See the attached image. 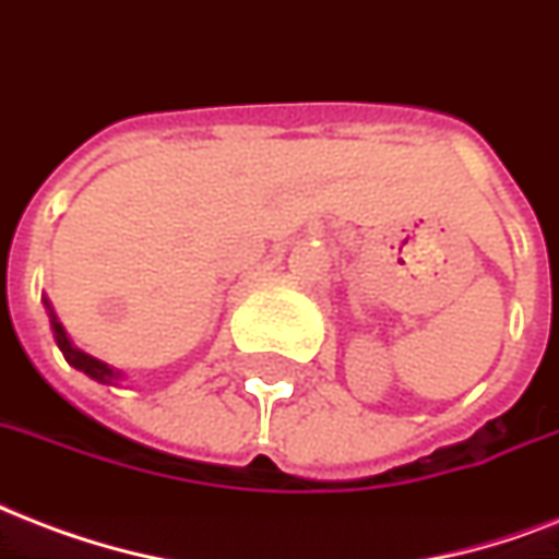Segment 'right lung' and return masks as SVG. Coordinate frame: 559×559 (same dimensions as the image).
<instances>
[{"mask_svg": "<svg viewBox=\"0 0 559 559\" xmlns=\"http://www.w3.org/2000/svg\"><path fill=\"white\" fill-rule=\"evenodd\" d=\"M46 309H49V320H51V332H55V341H58L60 353H63V358H67L69 365L75 367V370H81V373L90 376V379H95V382L114 384L116 379H119V370H114V367H107L104 361H98V358L86 356V353H81L78 347H72V341H69L67 329H63V323L58 320V314L51 311L49 300H46Z\"/></svg>", "mask_w": 559, "mask_h": 559, "instance_id": "right-lung-1", "label": "right lung"}]
</instances>
